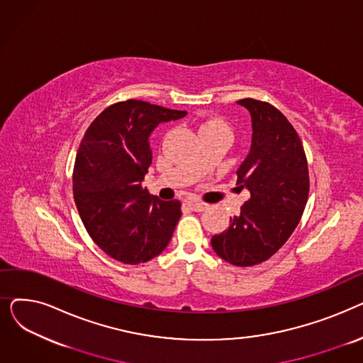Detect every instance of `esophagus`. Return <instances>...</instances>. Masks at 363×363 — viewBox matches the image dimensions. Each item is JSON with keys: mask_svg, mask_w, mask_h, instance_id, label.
Here are the masks:
<instances>
[{"mask_svg": "<svg viewBox=\"0 0 363 363\" xmlns=\"http://www.w3.org/2000/svg\"><path fill=\"white\" fill-rule=\"evenodd\" d=\"M189 204H191L193 211H196V212H203V211H206V208L208 207V204L204 203V201H191Z\"/></svg>", "mask_w": 363, "mask_h": 363, "instance_id": "1", "label": "esophagus"}]
</instances>
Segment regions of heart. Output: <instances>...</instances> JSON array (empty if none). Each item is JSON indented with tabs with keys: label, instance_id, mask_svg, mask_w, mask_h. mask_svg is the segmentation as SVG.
Segmentation results:
<instances>
[{
	"label": "heart",
	"instance_id": "heart-1",
	"mask_svg": "<svg viewBox=\"0 0 363 363\" xmlns=\"http://www.w3.org/2000/svg\"><path fill=\"white\" fill-rule=\"evenodd\" d=\"M204 132H226L230 133V128L228 125L219 119V118H212V119H207L200 125V133Z\"/></svg>",
	"mask_w": 363,
	"mask_h": 363
}]
</instances>
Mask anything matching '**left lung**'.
Masks as SVG:
<instances>
[{
	"mask_svg": "<svg viewBox=\"0 0 363 363\" xmlns=\"http://www.w3.org/2000/svg\"><path fill=\"white\" fill-rule=\"evenodd\" d=\"M237 103L252 116V147L237 170V184L250 199L228 230L212 237V247L245 268L274 256L296 230L308 203L309 170L296 129L277 107L255 99Z\"/></svg>",
	"mask_w": 363,
	"mask_h": 363,
	"instance_id": "obj_1",
	"label": "left lung"
}]
</instances>
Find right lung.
Masks as SVG:
<instances>
[{"instance_id": "right-lung-1", "label": "right lung", "mask_w": 363, "mask_h": 363, "mask_svg": "<svg viewBox=\"0 0 363 363\" xmlns=\"http://www.w3.org/2000/svg\"><path fill=\"white\" fill-rule=\"evenodd\" d=\"M186 111L141 100L114 103L86 129L73 167V197L89 237L114 260L138 264L159 256L181 218V201L143 186L152 160L150 135Z\"/></svg>"}]
</instances>
